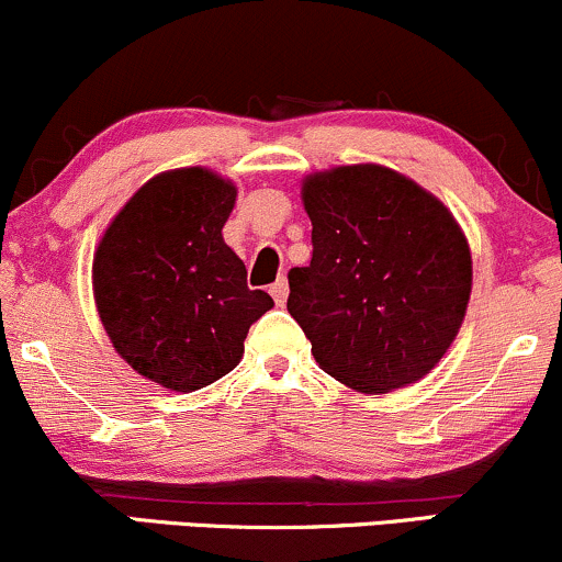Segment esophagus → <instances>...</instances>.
<instances>
[{"label": "esophagus", "mask_w": 562, "mask_h": 562, "mask_svg": "<svg viewBox=\"0 0 562 562\" xmlns=\"http://www.w3.org/2000/svg\"><path fill=\"white\" fill-rule=\"evenodd\" d=\"M269 293H272L277 306H285V301H288V280H285V277H280V280H277L274 285L269 288Z\"/></svg>", "instance_id": "obj_1"}]
</instances>
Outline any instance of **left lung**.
<instances>
[{"mask_svg":"<svg viewBox=\"0 0 562 562\" xmlns=\"http://www.w3.org/2000/svg\"><path fill=\"white\" fill-rule=\"evenodd\" d=\"M312 263L288 272V312L327 375L391 393L441 362L465 319L473 259L447 205L380 164L303 177Z\"/></svg>","mask_w":562,"mask_h":562,"instance_id":"1","label":"left lung"}]
</instances>
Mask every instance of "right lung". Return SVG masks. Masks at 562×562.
<instances>
[{
	"label": "right lung",
	"mask_w": 562,
	"mask_h": 562,
	"mask_svg": "<svg viewBox=\"0 0 562 562\" xmlns=\"http://www.w3.org/2000/svg\"><path fill=\"white\" fill-rule=\"evenodd\" d=\"M237 184L205 166L160 171L94 248L92 293L108 338L137 375L177 393L240 364L250 325L274 306L224 243Z\"/></svg>",
	"instance_id": "1"
}]
</instances>
